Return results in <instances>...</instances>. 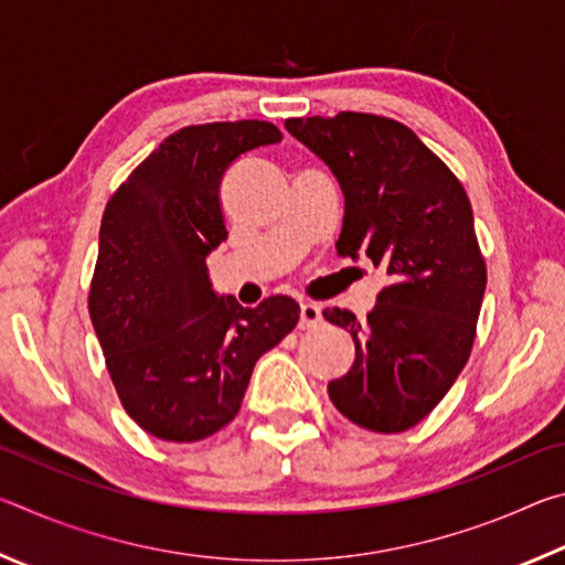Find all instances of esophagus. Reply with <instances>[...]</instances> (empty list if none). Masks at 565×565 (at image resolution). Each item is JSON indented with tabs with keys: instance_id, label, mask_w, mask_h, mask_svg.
Returning <instances> with one entry per match:
<instances>
[{
	"instance_id": "1",
	"label": "esophagus",
	"mask_w": 565,
	"mask_h": 565,
	"mask_svg": "<svg viewBox=\"0 0 565 565\" xmlns=\"http://www.w3.org/2000/svg\"><path fill=\"white\" fill-rule=\"evenodd\" d=\"M321 321H323V317H321V306H317V303H301L299 329H317Z\"/></svg>"
}]
</instances>
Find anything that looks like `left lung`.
<instances>
[{
    "mask_svg": "<svg viewBox=\"0 0 565 565\" xmlns=\"http://www.w3.org/2000/svg\"><path fill=\"white\" fill-rule=\"evenodd\" d=\"M286 129L343 189L339 256L366 254L391 276L363 321L337 306L323 311L356 343L329 398L369 431H408L448 394L473 349L486 259L471 202L454 171L396 119L339 111L286 119Z\"/></svg>",
    "mask_w": 565,
    "mask_h": 565,
    "instance_id": "1",
    "label": "left lung"
}]
</instances>
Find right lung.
Listing matches in <instances>:
<instances>
[{
	"label": "right lung",
	"instance_id": "1",
	"mask_svg": "<svg viewBox=\"0 0 565 565\" xmlns=\"http://www.w3.org/2000/svg\"><path fill=\"white\" fill-rule=\"evenodd\" d=\"M281 141L271 121L191 124L161 141L104 209L89 317L111 384L147 434L202 441L234 420L262 353L299 323V303L256 309L216 296L206 256L226 238L224 171Z\"/></svg>",
	"mask_w": 565,
	"mask_h": 565
}]
</instances>
